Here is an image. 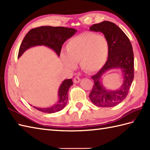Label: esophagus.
I'll list each match as a JSON object with an SVG mask.
<instances>
[{
    "label": "esophagus",
    "mask_w": 150,
    "mask_h": 150,
    "mask_svg": "<svg viewBox=\"0 0 150 150\" xmlns=\"http://www.w3.org/2000/svg\"><path fill=\"white\" fill-rule=\"evenodd\" d=\"M80 81H81V79L79 77H75L74 79H73V82H74V83H79V82H80Z\"/></svg>",
    "instance_id": "34e87169"
}]
</instances>
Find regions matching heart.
<instances>
[{
	"instance_id": "heart-1",
	"label": "heart",
	"mask_w": 150,
	"mask_h": 150,
	"mask_svg": "<svg viewBox=\"0 0 150 150\" xmlns=\"http://www.w3.org/2000/svg\"><path fill=\"white\" fill-rule=\"evenodd\" d=\"M66 54L62 53V61L68 68H75L80 62L85 71L99 70L106 64L109 55V43L100 35L86 32L73 37L66 44Z\"/></svg>"
}]
</instances>
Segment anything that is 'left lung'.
Returning a JSON list of instances; mask_svg holds the SVG:
<instances>
[{
	"instance_id": "1",
	"label": "left lung",
	"mask_w": 150,
	"mask_h": 150,
	"mask_svg": "<svg viewBox=\"0 0 150 150\" xmlns=\"http://www.w3.org/2000/svg\"><path fill=\"white\" fill-rule=\"evenodd\" d=\"M90 30L104 35L109 43V55L103 68L91 77L94 85L89 97L97 106H115L125 99L134 78V57L132 44L124 31L113 22L103 21L95 24ZM114 69L121 70L123 83L118 90H108L102 84L101 78L104 73Z\"/></svg>"
}]
</instances>
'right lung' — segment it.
<instances>
[{
    "mask_svg": "<svg viewBox=\"0 0 150 150\" xmlns=\"http://www.w3.org/2000/svg\"><path fill=\"white\" fill-rule=\"evenodd\" d=\"M76 32L77 30L75 29L64 27L40 26L31 29L22 40L19 48L18 58L21 57L27 50L37 46H44L49 47L59 57L63 44ZM71 85H73L71 79H65L62 81L58 91L59 100L52 106L47 108L33 107L40 111L47 113H55L62 110L68 102V91Z\"/></svg>",
    "mask_w": 150,
    "mask_h": 150,
    "instance_id": "add662e5",
    "label": "right lung"
}]
</instances>
